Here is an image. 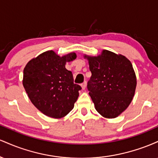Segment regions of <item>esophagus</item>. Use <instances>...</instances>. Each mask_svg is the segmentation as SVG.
Wrapping results in <instances>:
<instances>
[{
    "instance_id": "obj_1",
    "label": "esophagus",
    "mask_w": 158,
    "mask_h": 158,
    "mask_svg": "<svg viewBox=\"0 0 158 158\" xmlns=\"http://www.w3.org/2000/svg\"><path fill=\"white\" fill-rule=\"evenodd\" d=\"M81 88H82V90H85V88H86V87H87V82H86V81L83 82L82 84L81 85Z\"/></svg>"
}]
</instances>
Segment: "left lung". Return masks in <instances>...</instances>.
Here are the masks:
<instances>
[{"instance_id":"1","label":"left lung","mask_w":158,"mask_h":158,"mask_svg":"<svg viewBox=\"0 0 158 158\" xmlns=\"http://www.w3.org/2000/svg\"><path fill=\"white\" fill-rule=\"evenodd\" d=\"M85 58L92 73L87 87L96 110L106 118L118 117L135 95L137 79L131 61L106 50L98 56Z\"/></svg>"}]
</instances>
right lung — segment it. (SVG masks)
<instances>
[{"instance_id":"obj_1","label":"right lung","mask_w":158,"mask_h":158,"mask_svg":"<svg viewBox=\"0 0 158 158\" xmlns=\"http://www.w3.org/2000/svg\"><path fill=\"white\" fill-rule=\"evenodd\" d=\"M77 58L75 52L59 56L52 50L32 59L23 69V85L32 104L52 118H61L74 107L79 97V85L74 84L66 62Z\"/></svg>"}]
</instances>
